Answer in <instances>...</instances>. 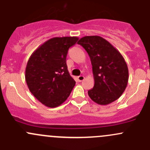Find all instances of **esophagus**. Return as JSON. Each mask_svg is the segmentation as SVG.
<instances>
[{"instance_id":"esophagus-1","label":"esophagus","mask_w":150,"mask_h":150,"mask_svg":"<svg viewBox=\"0 0 150 150\" xmlns=\"http://www.w3.org/2000/svg\"><path fill=\"white\" fill-rule=\"evenodd\" d=\"M77 78H78V81H79V82H81V81L84 80V76L83 75H80V76H78Z\"/></svg>"}]
</instances>
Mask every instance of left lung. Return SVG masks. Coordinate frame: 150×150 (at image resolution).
I'll list each match as a JSON object with an SVG mask.
<instances>
[{
	"label": "left lung",
	"instance_id": "obj_1",
	"mask_svg": "<svg viewBox=\"0 0 150 150\" xmlns=\"http://www.w3.org/2000/svg\"><path fill=\"white\" fill-rule=\"evenodd\" d=\"M91 59L94 86L88 91L92 101L107 105L117 100L128 81V69L122 54L110 42L98 35L85 36L78 42Z\"/></svg>",
	"mask_w": 150,
	"mask_h": 150
}]
</instances>
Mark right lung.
<instances>
[{"label": "right lung", "mask_w": 150, "mask_h": 150, "mask_svg": "<svg viewBox=\"0 0 150 150\" xmlns=\"http://www.w3.org/2000/svg\"><path fill=\"white\" fill-rule=\"evenodd\" d=\"M78 37H56L40 45L29 59L25 69V81L32 94L51 108L64 103L69 97L75 81L66 64L69 47Z\"/></svg>", "instance_id": "obj_1"}]
</instances>
